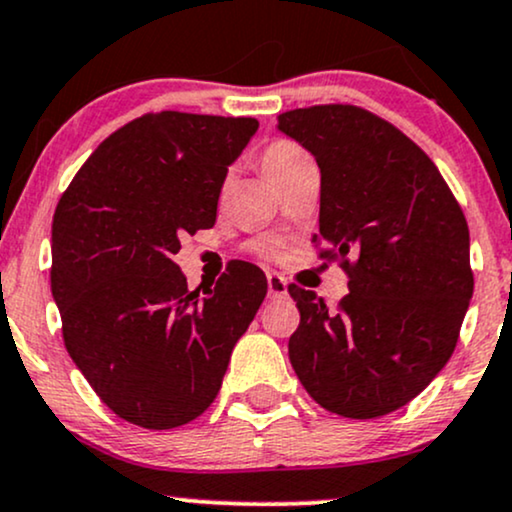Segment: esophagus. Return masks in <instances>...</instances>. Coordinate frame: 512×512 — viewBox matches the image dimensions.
Wrapping results in <instances>:
<instances>
[{
  "mask_svg": "<svg viewBox=\"0 0 512 512\" xmlns=\"http://www.w3.org/2000/svg\"><path fill=\"white\" fill-rule=\"evenodd\" d=\"M267 288H269V298H283L288 293L286 288V279L281 274H269L267 276Z\"/></svg>",
  "mask_w": 512,
  "mask_h": 512,
  "instance_id": "34e87169",
  "label": "esophagus"
}]
</instances>
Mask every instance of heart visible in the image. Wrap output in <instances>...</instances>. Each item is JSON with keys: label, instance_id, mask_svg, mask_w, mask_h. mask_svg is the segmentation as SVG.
<instances>
[{"label": "heart", "instance_id": "1", "mask_svg": "<svg viewBox=\"0 0 512 512\" xmlns=\"http://www.w3.org/2000/svg\"><path fill=\"white\" fill-rule=\"evenodd\" d=\"M305 159H310V155L305 152V147L300 143H295V140H291V138H274L272 143L264 145V150L260 155L264 174L272 178V181L274 178H279L283 171L291 169V166H295L298 162H305ZM255 250L262 252V255H267V257L279 255V248H276L274 243H269V240L257 243Z\"/></svg>", "mask_w": 512, "mask_h": 512}]
</instances>
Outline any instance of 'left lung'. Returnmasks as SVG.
Instances as JSON below:
<instances>
[{
    "label": "left lung",
    "mask_w": 512,
    "mask_h": 512,
    "mask_svg": "<svg viewBox=\"0 0 512 512\" xmlns=\"http://www.w3.org/2000/svg\"><path fill=\"white\" fill-rule=\"evenodd\" d=\"M276 119L317 159L312 243L350 288L329 310L288 286L300 312L291 365L324 410L389 415L427 389L458 343L474 288L465 214L422 147L381 116L338 102Z\"/></svg>",
    "instance_id": "left-lung-1"
}]
</instances>
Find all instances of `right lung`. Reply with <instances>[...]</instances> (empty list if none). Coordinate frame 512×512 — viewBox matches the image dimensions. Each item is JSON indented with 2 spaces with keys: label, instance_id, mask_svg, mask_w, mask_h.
Instances as JSON below:
<instances>
[{
  "label": "right lung",
  "instance_id": "add662e5",
  "mask_svg": "<svg viewBox=\"0 0 512 512\" xmlns=\"http://www.w3.org/2000/svg\"><path fill=\"white\" fill-rule=\"evenodd\" d=\"M252 116L150 112L85 159L52 221V295L71 360L114 415L174 429L217 398L231 350L267 295L255 264L233 260L190 291L174 255L212 229L229 164Z\"/></svg>",
  "mask_w": 512,
  "mask_h": 512
}]
</instances>
